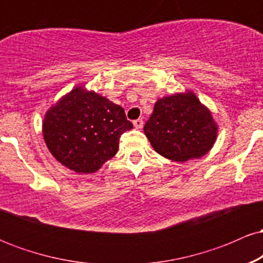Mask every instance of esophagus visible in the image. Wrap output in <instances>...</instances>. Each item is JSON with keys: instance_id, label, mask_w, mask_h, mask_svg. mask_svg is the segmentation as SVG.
<instances>
[{"instance_id": "esophagus-1", "label": "esophagus", "mask_w": 263, "mask_h": 263, "mask_svg": "<svg viewBox=\"0 0 263 263\" xmlns=\"http://www.w3.org/2000/svg\"><path fill=\"white\" fill-rule=\"evenodd\" d=\"M134 126L137 129H140V128H142V126H143V120L142 119H137V120H135L134 121Z\"/></svg>"}]
</instances>
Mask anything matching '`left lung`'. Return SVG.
Masks as SVG:
<instances>
[{"label": "left lung", "mask_w": 263, "mask_h": 263, "mask_svg": "<svg viewBox=\"0 0 263 263\" xmlns=\"http://www.w3.org/2000/svg\"><path fill=\"white\" fill-rule=\"evenodd\" d=\"M143 131L157 153L180 163L206 155L218 137L211 111L190 90L157 100Z\"/></svg>", "instance_id": "obj_1"}]
</instances>
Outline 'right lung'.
<instances>
[{"label": "right lung", "instance_id": "add662e5", "mask_svg": "<svg viewBox=\"0 0 263 263\" xmlns=\"http://www.w3.org/2000/svg\"><path fill=\"white\" fill-rule=\"evenodd\" d=\"M134 128L125 110L77 86L45 112L43 137L54 158L77 173H95L119 151L120 136Z\"/></svg>", "mask_w": 263, "mask_h": 263}]
</instances>
